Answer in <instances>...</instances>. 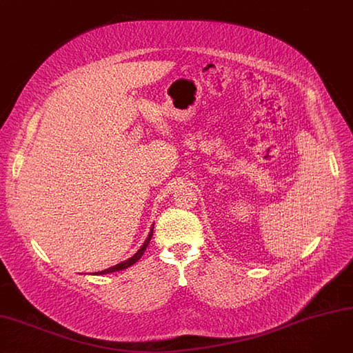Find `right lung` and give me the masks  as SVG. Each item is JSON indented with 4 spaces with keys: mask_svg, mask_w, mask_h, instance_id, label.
<instances>
[{
    "mask_svg": "<svg viewBox=\"0 0 353 353\" xmlns=\"http://www.w3.org/2000/svg\"><path fill=\"white\" fill-rule=\"evenodd\" d=\"M152 235H153V227L150 228V232H149V235H148V238L145 239V242H143V245L138 249V252L132 256V258H130L128 261H123V262H121V263H118V265H115V266H112V268H110V269H105V270H101V272H97V273H94V274H107V273H114V272H119V270H123V269H128L130 266H132L134 263H137L141 258H142V254H143V252L146 250V248H148V245H149V242H150V239H152Z\"/></svg>",
    "mask_w": 353,
    "mask_h": 353,
    "instance_id": "obj_1",
    "label": "right lung"
}]
</instances>
